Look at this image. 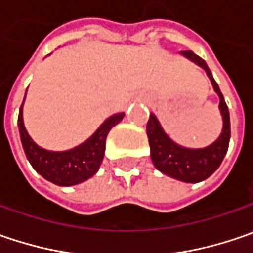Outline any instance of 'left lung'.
Segmentation results:
<instances>
[{"instance_id": "8db88e82", "label": "left lung", "mask_w": 253, "mask_h": 253, "mask_svg": "<svg viewBox=\"0 0 253 253\" xmlns=\"http://www.w3.org/2000/svg\"><path fill=\"white\" fill-rule=\"evenodd\" d=\"M182 55L197 65H200L207 72L208 78L214 86L215 92L219 96V109L224 119V128L218 140L211 146L205 148H185L175 144L169 136L163 131L159 120L154 115H150L147 122V137L151 160L156 169L161 172L185 182H200L208 178L215 170L221 166L225 157L229 138H231V123H229V112L224 96L219 90L218 83L212 78V73L204 59L195 55L192 50H182Z\"/></svg>"}]
</instances>
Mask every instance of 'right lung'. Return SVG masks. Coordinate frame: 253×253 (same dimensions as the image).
I'll list each match as a JSON object with an SVG mask.
<instances>
[{"label": "right lung", "mask_w": 253, "mask_h": 253, "mask_svg": "<svg viewBox=\"0 0 253 253\" xmlns=\"http://www.w3.org/2000/svg\"><path fill=\"white\" fill-rule=\"evenodd\" d=\"M22 105L18 115V127L25 156L43 178L62 187L86 181L97 172L105 156L107 133L125 116V113H119L109 117L92 137L78 147L68 151H48L37 146L28 136L22 122Z\"/></svg>", "instance_id": "right-lung-1"}]
</instances>
